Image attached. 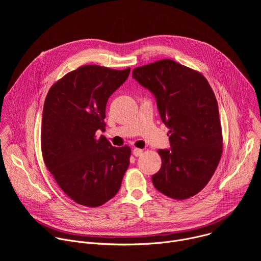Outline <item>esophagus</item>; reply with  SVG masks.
<instances>
[{
  "label": "esophagus",
  "mask_w": 261,
  "mask_h": 261,
  "mask_svg": "<svg viewBox=\"0 0 261 261\" xmlns=\"http://www.w3.org/2000/svg\"><path fill=\"white\" fill-rule=\"evenodd\" d=\"M132 153H133V155L135 156V157H139V156H141L142 155V153H143V151L142 150H140V148H133V151H132Z\"/></svg>",
  "instance_id": "1"
}]
</instances>
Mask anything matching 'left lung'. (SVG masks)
<instances>
[{
	"label": "left lung",
	"mask_w": 261,
	"mask_h": 261,
	"mask_svg": "<svg viewBox=\"0 0 261 261\" xmlns=\"http://www.w3.org/2000/svg\"><path fill=\"white\" fill-rule=\"evenodd\" d=\"M132 77L150 91L169 130V148L159 150L155 188L173 199H186L204 188L222 155L218 102L202 74L172 60L135 68Z\"/></svg>",
	"instance_id": "8db88e82"
}]
</instances>
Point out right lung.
<instances>
[{
    "label": "right lung",
    "instance_id": "right-lung-1",
    "mask_svg": "<svg viewBox=\"0 0 261 261\" xmlns=\"http://www.w3.org/2000/svg\"><path fill=\"white\" fill-rule=\"evenodd\" d=\"M130 68L87 65L56 83L45 98L41 148L61 189L75 202L100 206L119 191L129 167V146L114 147L105 130L108 98L128 79Z\"/></svg>",
    "mask_w": 261,
    "mask_h": 261
}]
</instances>
